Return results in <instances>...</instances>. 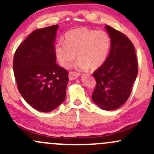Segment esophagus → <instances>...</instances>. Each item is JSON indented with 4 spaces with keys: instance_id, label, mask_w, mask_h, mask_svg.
<instances>
[{
    "instance_id": "34e87169",
    "label": "esophagus",
    "mask_w": 154,
    "mask_h": 154,
    "mask_svg": "<svg viewBox=\"0 0 154 154\" xmlns=\"http://www.w3.org/2000/svg\"><path fill=\"white\" fill-rule=\"evenodd\" d=\"M80 76V74L77 72H74V71H70L69 74H68V77H69V80H75L76 78Z\"/></svg>"
}]
</instances>
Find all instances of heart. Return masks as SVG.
I'll return each mask as SVG.
<instances>
[{
	"label": "heart",
	"instance_id": "b5f03b06",
	"mask_svg": "<svg viewBox=\"0 0 154 154\" xmlns=\"http://www.w3.org/2000/svg\"><path fill=\"white\" fill-rule=\"evenodd\" d=\"M109 48L110 38L105 31L80 27L66 32L65 42H57L54 53L63 67L69 68L77 54V68L94 70L105 63Z\"/></svg>",
	"mask_w": 154,
	"mask_h": 154
}]
</instances>
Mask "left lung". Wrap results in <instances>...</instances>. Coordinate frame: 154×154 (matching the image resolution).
<instances>
[{
    "instance_id": "left-lung-1",
    "label": "left lung",
    "mask_w": 154,
    "mask_h": 154,
    "mask_svg": "<svg viewBox=\"0 0 154 154\" xmlns=\"http://www.w3.org/2000/svg\"><path fill=\"white\" fill-rule=\"evenodd\" d=\"M105 28L111 38V48L105 63L93 73L96 86L91 98L102 109L113 110L130 97L138 74V63L128 37L110 26Z\"/></svg>"
}]
</instances>
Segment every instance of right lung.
Instances as JSON below:
<instances>
[{"mask_svg":"<svg viewBox=\"0 0 154 154\" xmlns=\"http://www.w3.org/2000/svg\"><path fill=\"white\" fill-rule=\"evenodd\" d=\"M57 24L34 30L18 46L13 58L20 94L32 108L49 112L66 99L68 73L56 63Z\"/></svg>","mask_w":154,"mask_h":154,"instance_id":"add662e5","label":"right lung"}]
</instances>
